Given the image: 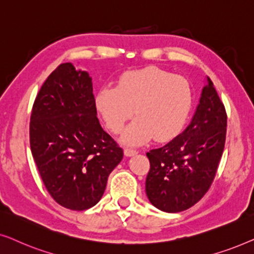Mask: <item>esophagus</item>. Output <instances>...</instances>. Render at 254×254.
I'll list each match as a JSON object with an SVG mask.
<instances>
[{
	"instance_id": "34e87169",
	"label": "esophagus",
	"mask_w": 254,
	"mask_h": 254,
	"mask_svg": "<svg viewBox=\"0 0 254 254\" xmlns=\"http://www.w3.org/2000/svg\"><path fill=\"white\" fill-rule=\"evenodd\" d=\"M124 152H125V156H127V157H131V156H135L137 154V151L134 150V149H131V148H126L124 150Z\"/></svg>"
}]
</instances>
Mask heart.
Masks as SVG:
<instances>
[{
  "label": "heart",
  "mask_w": 254,
  "mask_h": 254,
  "mask_svg": "<svg viewBox=\"0 0 254 254\" xmlns=\"http://www.w3.org/2000/svg\"><path fill=\"white\" fill-rule=\"evenodd\" d=\"M193 93L185 78L156 67L127 71L117 86H104L96 106L104 124L120 133L125 124L137 118L121 135V142L138 145L150 141H171L182 133L192 110Z\"/></svg>",
  "instance_id": "1"
}]
</instances>
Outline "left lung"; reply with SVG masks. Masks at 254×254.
<instances>
[{"label": "left lung", "mask_w": 254, "mask_h": 254, "mask_svg": "<svg viewBox=\"0 0 254 254\" xmlns=\"http://www.w3.org/2000/svg\"><path fill=\"white\" fill-rule=\"evenodd\" d=\"M227 113L207 77L186 129L164 147L147 152L150 170L145 193L165 213H179L201 200L213 183L224 149Z\"/></svg>", "instance_id": "1"}]
</instances>
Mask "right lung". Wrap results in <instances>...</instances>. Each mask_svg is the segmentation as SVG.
<instances>
[{
  "mask_svg": "<svg viewBox=\"0 0 254 254\" xmlns=\"http://www.w3.org/2000/svg\"><path fill=\"white\" fill-rule=\"evenodd\" d=\"M92 78L67 62L48 76L34 100L31 151L48 193L62 207L98 203L107 178L124 157L97 118Z\"/></svg>",
  "mask_w": 254,
  "mask_h": 254,
  "instance_id": "right-lung-1",
  "label": "right lung"
}]
</instances>
